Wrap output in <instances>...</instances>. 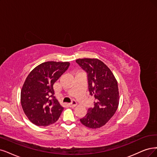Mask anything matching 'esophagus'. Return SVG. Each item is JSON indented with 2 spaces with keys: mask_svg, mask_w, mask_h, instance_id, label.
I'll use <instances>...</instances> for the list:
<instances>
[{
  "mask_svg": "<svg viewBox=\"0 0 157 157\" xmlns=\"http://www.w3.org/2000/svg\"><path fill=\"white\" fill-rule=\"evenodd\" d=\"M68 107H75V106L77 105V103H76V101H73L71 103H68Z\"/></svg>",
  "mask_w": 157,
  "mask_h": 157,
  "instance_id": "esophagus-1",
  "label": "esophagus"
}]
</instances>
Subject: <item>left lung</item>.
<instances>
[{
	"label": "left lung",
	"instance_id": "obj_1",
	"mask_svg": "<svg viewBox=\"0 0 157 157\" xmlns=\"http://www.w3.org/2000/svg\"><path fill=\"white\" fill-rule=\"evenodd\" d=\"M88 75L89 90L94 96V107L80 121L85 127L97 129L105 125L117 111L119 105V90L117 79L105 63L96 58L75 60Z\"/></svg>",
	"mask_w": 157,
	"mask_h": 157
}]
</instances>
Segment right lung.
<instances>
[{
    "label": "right lung",
    "instance_id": "1",
    "mask_svg": "<svg viewBox=\"0 0 157 157\" xmlns=\"http://www.w3.org/2000/svg\"><path fill=\"white\" fill-rule=\"evenodd\" d=\"M69 65V62H44L28 75L21 89V102L23 111L33 124L45 127L59 119L64 108L54 96L53 85Z\"/></svg>",
    "mask_w": 157,
    "mask_h": 157
}]
</instances>
